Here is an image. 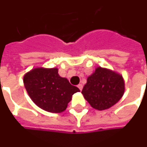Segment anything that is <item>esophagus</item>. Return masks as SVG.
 <instances>
[{
	"label": "esophagus",
	"mask_w": 147,
	"mask_h": 147,
	"mask_svg": "<svg viewBox=\"0 0 147 147\" xmlns=\"http://www.w3.org/2000/svg\"><path fill=\"white\" fill-rule=\"evenodd\" d=\"M78 88H79V89H80V90L81 91V90L83 89V85H82L81 84H80L79 85H78Z\"/></svg>",
	"instance_id": "34e87169"
}]
</instances>
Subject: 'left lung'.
Returning a JSON list of instances; mask_svg holds the SVG:
<instances>
[{"instance_id":"8db88e82","label":"left lung","mask_w":147,"mask_h":147,"mask_svg":"<svg viewBox=\"0 0 147 147\" xmlns=\"http://www.w3.org/2000/svg\"><path fill=\"white\" fill-rule=\"evenodd\" d=\"M124 93L123 76L112 71L97 67L88 77L82 94L95 109L102 111L115 104Z\"/></svg>"}]
</instances>
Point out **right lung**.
Returning <instances> with one entry per match:
<instances>
[{
  "label": "right lung",
  "instance_id": "1",
  "mask_svg": "<svg viewBox=\"0 0 147 147\" xmlns=\"http://www.w3.org/2000/svg\"><path fill=\"white\" fill-rule=\"evenodd\" d=\"M24 84L32 100L46 111L60 113L80 89L60 77L57 68L38 67L24 76Z\"/></svg>",
  "mask_w": 147,
  "mask_h": 147
}]
</instances>
